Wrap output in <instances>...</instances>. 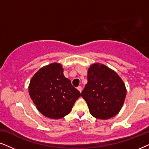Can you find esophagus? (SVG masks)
I'll list each match as a JSON object with an SVG mask.
<instances>
[{
	"label": "esophagus",
	"instance_id": "obj_1",
	"mask_svg": "<svg viewBox=\"0 0 149 149\" xmlns=\"http://www.w3.org/2000/svg\"><path fill=\"white\" fill-rule=\"evenodd\" d=\"M77 89H78V91L80 92V93H81V92H82V87H81L80 86H78V87H77Z\"/></svg>",
	"mask_w": 149,
	"mask_h": 149
}]
</instances>
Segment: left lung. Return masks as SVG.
Segmentation results:
<instances>
[{
    "instance_id": "obj_1",
    "label": "left lung",
    "mask_w": 149,
    "mask_h": 149,
    "mask_svg": "<svg viewBox=\"0 0 149 149\" xmlns=\"http://www.w3.org/2000/svg\"><path fill=\"white\" fill-rule=\"evenodd\" d=\"M87 80L81 95L91 116L107 120L118 114L127 95L125 84L118 73L103 64L93 63L88 69Z\"/></svg>"
}]
</instances>
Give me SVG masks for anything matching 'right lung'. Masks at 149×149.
<instances>
[{
	"label": "right lung",
	"instance_id": "obj_1",
	"mask_svg": "<svg viewBox=\"0 0 149 149\" xmlns=\"http://www.w3.org/2000/svg\"><path fill=\"white\" fill-rule=\"evenodd\" d=\"M61 64L53 63L42 67L33 75L29 93L39 112L52 119H61L71 112L80 96L78 90L63 74Z\"/></svg>",
	"mask_w": 149,
	"mask_h": 149
}]
</instances>
